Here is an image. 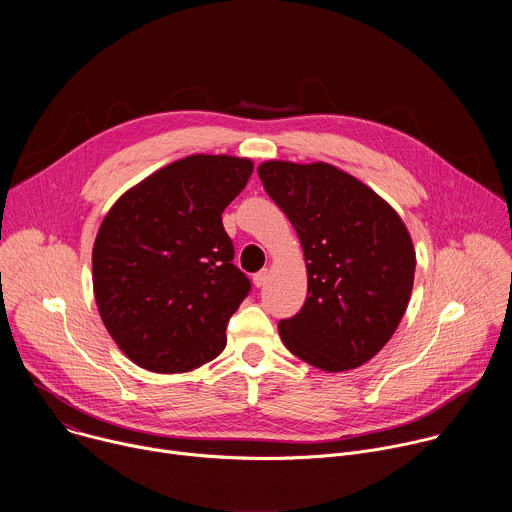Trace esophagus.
<instances>
[{
	"label": "esophagus",
	"instance_id": "1",
	"mask_svg": "<svg viewBox=\"0 0 512 512\" xmlns=\"http://www.w3.org/2000/svg\"><path fill=\"white\" fill-rule=\"evenodd\" d=\"M267 277H269V271H267V269L255 273V275H253V285H255V287H263V285L267 283Z\"/></svg>",
	"mask_w": 512,
	"mask_h": 512
}]
</instances>
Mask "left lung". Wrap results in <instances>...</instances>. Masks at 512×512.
Listing matches in <instances>:
<instances>
[{"mask_svg":"<svg viewBox=\"0 0 512 512\" xmlns=\"http://www.w3.org/2000/svg\"><path fill=\"white\" fill-rule=\"evenodd\" d=\"M257 172L294 225L308 269L306 304L277 324L281 342L326 373L362 367L391 340L411 298L415 249L405 223L332 164L269 160Z\"/></svg>","mask_w":512,"mask_h":512,"instance_id":"left-lung-1","label":"left lung"}]
</instances>
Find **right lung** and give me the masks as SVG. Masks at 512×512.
Instances as JSON below:
<instances>
[{"instance_id":"right-lung-1","label":"right lung","mask_w":512,"mask_h":512,"mask_svg":"<svg viewBox=\"0 0 512 512\" xmlns=\"http://www.w3.org/2000/svg\"><path fill=\"white\" fill-rule=\"evenodd\" d=\"M249 158L196 154L131 186L93 245L101 320L137 367L190 373L227 346L251 283L231 261L223 210L245 188Z\"/></svg>"}]
</instances>
